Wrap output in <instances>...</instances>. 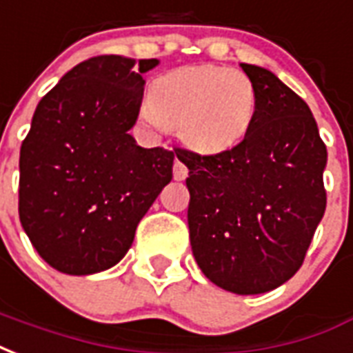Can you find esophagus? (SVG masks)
I'll use <instances>...</instances> for the list:
<instances>
[{
  "label": "esophagus",
  "mask_w": 353,
  "mask_h": 353,
  "mask_svg": "<svg viewBox=\"0 0 353 353\" xmlns=\"http://www.w3.org/2000/svg\"><path fill=\"white\" fill-rule=\"evenodd\" d=\"M187 176H189V168H187L179 159H176V161H174V179H176V181H183Z\"/></svg>",
  "instance_id": "esophagus-1"
}]
</instances>
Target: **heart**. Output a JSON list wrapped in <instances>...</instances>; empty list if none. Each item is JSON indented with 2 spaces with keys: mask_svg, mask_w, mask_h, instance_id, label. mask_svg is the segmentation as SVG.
<instances>
[{
  "mask_svg": "<svg viewBox=\"0 0 353 353\" xmlns=\"http://www.w3.org/2000/svg\"><path fill=\"white\" fill-rule=\"evenodd\" d=\"M258 112V91L243 70L190 65L157 77L140 119L157 130H177L200 155H223L247 138Z\"/></svg>",
  "mask_w": 353,
  "mask_h": 353,
  "instance_id": "b5f03b06",
  "label": "heart"
}]
</instances>
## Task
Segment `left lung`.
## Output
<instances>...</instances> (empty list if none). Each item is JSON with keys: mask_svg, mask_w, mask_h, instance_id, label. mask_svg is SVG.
Masks as SVG:
<instances>
[{"mask_svg": "<svg viewBox=\"0 0 353 353\" xmlns=\"http://www.w3.org/2000/svg\"><path fill=\"white\" fill-rule=\"evenodd\" d=\"M258 91L252 129L223 155L177 148L189 168L190 247L223 290L252 296L301 268L325 211L327 150L301 97L268 69L241 63Z\"/></svg>", "mask_w": 353, "mask_h": 353, "instance_id": "left-lung-1", "label": "left lung"}]
</instances>
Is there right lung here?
<instances>
[{
	"mask_svg": "<svg viewBox=\"0 0 353 353\" xmlns=\"http://www.w3.org/2000/svg\"><path fill=\"white\" fill-rule=\"evenodd\" d=\"M159 59L97 56L37 104L20 148L18 213L44 262L67 275L116 265L172 179L174 151L130 137L143 72Z\"/></svg>",
	"mask_w": 353,
	"mask_h": 353,
	"instance_id": "obj_1",
	"label": "right lung"
}]
</instances>
